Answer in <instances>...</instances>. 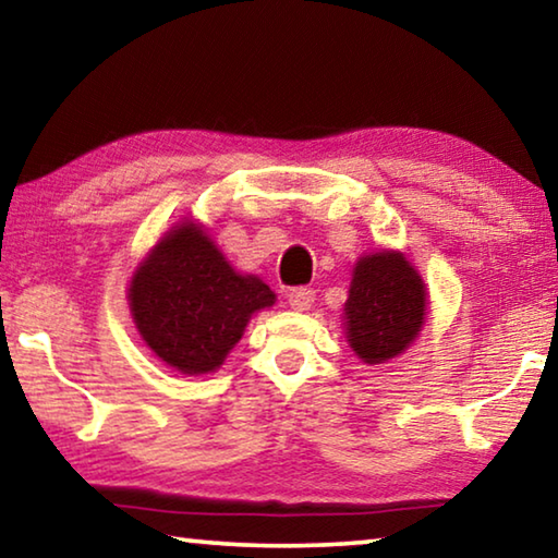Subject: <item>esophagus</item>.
Wrapping results in <instances>:
<instances>
[{"mask_svg":"<svg viewBox=\"0 0 558 558\" xmlns=\"http://www.w3.org/2000/svg\"><path fill=\"white\" fill-rule=\"evenodd\" d=\"M288 302H290L292 310H300V313H302V310H310V305L315 302V292L310 288H292L288 292Z\"/></svg>","mask_w":558,"mask_h":558,"instance_id":"1","label":"esophagus"}]
</instances>
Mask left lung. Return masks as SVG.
<instances>
[{
  "instance_id": "obj_1",
  "label": "left lung",
  "mask_w": 558,
  "mask_h": 558,
  "mask_svg": "<svg viewBox=\"0 0 558 558\" xmlns=\"http://www.w3.org/2000/svg\"><path fill=\"white\" fill-rule=\"evenodd\" d=\"M426 286L401 253H374L356 263L344 305L347 339L359 359L381 364L399 356L423 327Z\"/></svg>"
}]
</instances>
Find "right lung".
<instances>
[{"mask_svg": "<svg viewBox=\"0 0 558 558\" xmlns=\"http://www.w3.org/2000/svg\"><path fill=\"white\" fill-rule=\"evenodd\" d=\"M272 302L266 282L239 276L194 223L169 231L130 286L140 335L162 362L184 374L214 372L251 315Z\"/></svg>", "mask_w": 558, "mask_h": 558, "instance_id": "obj_1", "label": "right lung"}]
</instances>
